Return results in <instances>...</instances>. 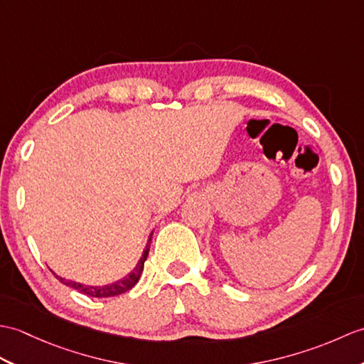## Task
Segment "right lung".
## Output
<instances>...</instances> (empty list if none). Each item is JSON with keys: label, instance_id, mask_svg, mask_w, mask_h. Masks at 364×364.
<instances>
[{"label": "right lung", "instance_id": "right-lung-1", "mask_svg": "<svg viewBox=\"0 0 364 364\" xmlns=\"http://www.w3.org/2000/svg\"><path fill=\"white\" fill-rule=\"evenodd\" d=\"M150 242H151V234L149 237V242L146 245V250H144L142 252V257L139 259L138 265L133 268V272L125 276L124 279H121V281H117L114 284H109V285H99V287H92V285H83V284H79V282H74V281H65L63 277L60 276H55L58 281H60L62 284L71 287V289L77 290L83 294H87V296H91V298H109V296H117V294H122L125 291H129L130 289H133L134 285H136V282L139 281L141 277V273L144 269V262H146L147 256H149V250H150Z\"/></svg>", "mask_w": 364, "mask_h": 364}]
</instances>
